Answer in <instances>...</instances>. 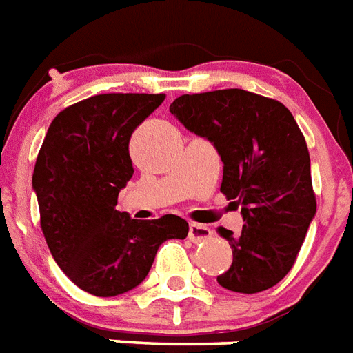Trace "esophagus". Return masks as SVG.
<instances>
[{"mask_svg":"<svg viewBox=\"0 0 353 353\" xmlns=\"http://www.w3.org/2000/svg\"><path fill=\"white\" fill-rule=\"evenodd\" d=\"M211 236H213V231L211 228H208L205 224H199V222H193L190 224V241L191 242H204V241H210Z\"/></svg>","mask_w":353,"mask_h":353,"instance_id":"esophagus-1","label":"esophagus"}]
</instances>
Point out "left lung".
<instances>
[{
  "instance_id": "1",
  "label": "left lung",
  "mask_w": 353,
  "mask_h": 353,
  "mask_svg": "<svg viewBox=\"0 0 353 353\" xmlns=\"http://www.w3.org/2000/svg\"><path fill=\"white\" fill-rule=\"evenodd\" d=\"M169 111L215 145L224 162L221 191L246 222L239 236L219 228L233 262L216 281L236 293L272 288L295 264L317 210L295 118L281 101L242 89L182 94Z\"/></svg>"
}]
</instances>
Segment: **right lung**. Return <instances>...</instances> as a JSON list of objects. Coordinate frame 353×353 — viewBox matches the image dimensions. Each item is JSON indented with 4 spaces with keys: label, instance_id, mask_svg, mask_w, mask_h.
Wrapping results in <instances>:
<instances>
[{
    "label": "right lung",
    "instance_id": "1",
    "mask_svg": "<svg viewBox=\"0 0 353 353\" xmlns=\"http://www.w3.org/2000/svg\"><path fill=\"white\" fill-rule=\"evenodd\" d=\"M165 94L109 92L65 107L52 120L34 165L39 225L56 264L97 297H114L142 283L162 242L185 239L176 215L137 221L114 210L134 169L132 131Z\"/></svg>",
    "mask_w": 353,
    "mask_h": 353
}]
</instances>
